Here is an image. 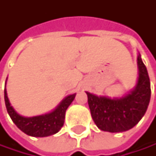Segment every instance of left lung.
Returning <instances> with one entry per match:
<instances>
[{"label": "left lung", "mask_w": 156, "mask_h": 156, "mask_svg": "<svg viewBox=\"0 0 156 156\" xmlns=\"http://www.w3.org/2000/svg\"><path fill=\"white\" fill-rule=\"evenodd\" d=\"M137 67L136 85L122 97L109 98L86 92L92 118L100 130L111 133L127 131L144 116L151 98V83L140 54L137 55Z\"/></svg>", "instance_id": "1"}]
</instances>
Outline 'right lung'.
<instances>
[{
    "mask_svg": "<svg viewBox=\"0 0 156 156\" xmlns=\"http://www.w3.org/2000/svg\"><path fill=\"white\" fill-rule=\"evenodd\" d=\"M75 96L76 94L66 96L54 110L47 114L34 117H24L20 115L13 108L7 97L6 89H4L5 106L14 123L25 134L38 137L48 136L60 131L64 122L65 111L73 102Z\"/></svg>",
    "mask_w": 156,
    "mask_h": 156,
    "instance_id": "right-lung-1",
    "label": "right lung"
}]
</instances>
